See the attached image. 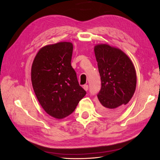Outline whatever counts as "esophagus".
<instances>
[{
    "label": "esophagus",
    "instance_id": "obj_1",
    "mask_svg": "<svg viewBox=\"0 0 160 160\" xmlns=\"http://www.w3.org/2000/svg\"><path fill=\"white\" fill-rule=\"evenodd\" d=\"M83 89L85 90V91H88L89 89V86L88 85H83Z\"/></svg>",
    "mask_w": 160,
    "mask_h": 160
}]
</instances>
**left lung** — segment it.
Segmentation results:
<instances>
[{
	"mask_svg": "<svg viewBox=\"0 0 160 160\" xmlns=\"http://www.w3.org/2000/svg\"><path fill=\"white\" fill-rule=\"evenodd\" d=\"M101 86L98 95L100 112L116 116L124 110L136 88V72L132 61L117 48L98 45L94 48Z\"/></svg>",
	"mask_w": 160,
	"mask_h": 160,
	"instance_id": "1",
	"label": "left lung"
}]
</instances>
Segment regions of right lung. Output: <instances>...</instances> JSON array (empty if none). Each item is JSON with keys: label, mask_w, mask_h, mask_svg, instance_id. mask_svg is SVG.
Segmentation results:
<instances>
[{"label": "right lung", "mask_w": 160, "mask_h": 160, "mask_svg": "<svg viewBox=\"0 0 160 160\" xmlns=\"http://www.w3.org/2000/svg\"><path fill=\"white\" fill-rule=\"evenodd\" d=\"M72 49L69 42L47 45L32 62L31 81L37 98L46 112L57 119L71 114L86 95L71 66Z\"/></svg>", "instance_id": "right-lung-1"}]
</instances>
